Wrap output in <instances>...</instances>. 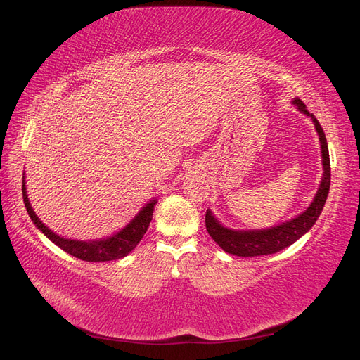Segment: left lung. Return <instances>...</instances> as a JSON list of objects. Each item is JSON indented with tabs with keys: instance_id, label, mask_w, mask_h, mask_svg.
<instances>
[{
	"instance_id": "obj_1",
	"label": "left lung",
	"mask_w": 360,
	"mask_h": 360,
	"mask_svg": "<svg viewBox=\"0 0 360 360\" xmlns=\"http://www.w3.org/2000/svg\"><path fill=\"white\" fill-rule=\"evenodd\" d=\"M294 103L297 108L304 112L305 115L311 117L314 127L317 130L319 139H321V148H322V165H323V178L321 185H319L317 194L314 195L311 205L307 210L302 212L297 218L286 221L281 225H276L271 229L264 230H230L224 227L218 222V219L212 215V212L206 210V230L210 237L222 248L225 252L237 257H259V255H270L276 252L282 250L292 243H295L301 236L307 233L313 225L316 224L317 218L321 217L326 197L329 193L330 185V163H329V151H328V142L325 131L317 122V118L310 114L305 108L301 99L295 98Z\"/></svg>"
}]
</instances>
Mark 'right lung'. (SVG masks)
<instances>
[{
	"mask_svg": "<svg viewBox=\"0 0 360 360\" xmlns=\"http://www.w3.org/2000/svg\"><path fill=\"white\" fill-rule=\"evenodd\" d=\"M25 179V178H23ZM22 194H23V203L26 210H28V215L31 217L32 222L35 224V227L43 231L46 237H49L50 240L59 246L62 250L68 252L70 255L89 261V262H105V261H114L124 258L129 255L130 252L136 248V245L141 242V238L143 237L146 229L150 227V222L153 219V210L157 203V200H151L150 203H146L139 214L127 224L126 227L118 231L117 234L108 237V238H101V240H71V238H63L58 236L56 233H53L49 230V227L38 219L35 215L34 209L31 207V203L28 200V194H26V187H25V181L22 185Z\"/></svg>",
	"mask_w": 360,
	"mask_h": 360,
	"instance_id": "1",
	"label": "right lung"
}]
</instances>
